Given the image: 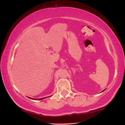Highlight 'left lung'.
Wrapping results in <instances>:
<instances>
[{"label":"left lung","instance_id":"1","mask_svg":"<svg viewBox=\"0 0 125 125\" xmlns=\"http://www.w3.org/2000/svg\"><path fill=\"white\" fill-rule=\"evenodd\" d=\"M103 91H104V90H103Z\"/></svg>","mask_w":125,"mask_h":125}]
</instances>
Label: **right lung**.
Segmentation results:
<instances>
[{
    "instance_id": "right-lung-1",
    "label": "right lung",
    "mask_w": 125,
    "mask_h": 125,
    "mask_svg": "<svg viewBox=\"0 0 125 125\" xmlns=\"http://www.w3.org/2000/svg\"><path fill=\"white\" fill-rule=\"evenodd\" d=\"M30 98V99H33V100H42V99H43L45 98H41V99H32V98Z\"/></svg>"
}]
</instances>
